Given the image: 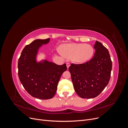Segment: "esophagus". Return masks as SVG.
<instances>
[{
    "mask_svg": "<svg viewBox=\"0 0 128 128\" xmlns=\"http://www.w3.org/2000/svg\"><path fill=\"white\" fill-rule=\"evenodd\" d=\"M66 65H67V68H68L69 67V66H70V63H69V62H67L66 63Z\"/></svg>",
    "mask_w": 128,
    "mask_h": 128,
    "instance_id": "obj_1",
    "label": "esophagus"
}]
</instances>
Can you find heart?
<instances>
[{
  "instance_id": "heart-1",
  "label": "heart",
  "mask_w": 128,
  "mask_h": 128,
  "mask_svg": "<svg viewBox=\"0 0 128 128\" xmlns=\"http://www.w3.org/2000/svg\"><path fill=\"white\" fill-rule=\"evenodd\" d=\"M60 52L77 63H83L90 60L94 54V48L86 44H67L62 45Z\"/></svg>"
}]
</instances>
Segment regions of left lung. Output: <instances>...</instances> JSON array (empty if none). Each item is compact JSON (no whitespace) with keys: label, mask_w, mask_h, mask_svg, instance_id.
I'll list each match as a JSON object with an SVG mask.
<instances>
[{"label":"left lung","mask_w":128,"mask_h":128,"mask_svg":"<svg viewBox=\"0 0 128 128\" xmlns=\"http://www.w3.org/2000/svg\"><path fill=\"white\" fill-rule=\"evenodd\" d=\"M94 56L84 64H72L69 68L74 88L82 98H95L107 86L110 78L112 62L108 50L96 42Z\"/></svg>","instance_id":"left-lung-1"}]
</instances>
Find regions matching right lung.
<instances>
[{
  "label": "right lung",
  "mask_w": 128,
  "mask_h": 128,
  "mask_svg": "<svg viewBox=\"0 0 128 128\" xmlns=\"http://www.w3.org/2000/svg\"><path fill=\"white\" fill-rule=\"evenodd\" d=\"M49 40V38L36 40L26 45L18 61V75L23 86L29 94L40 99L53 97L61 76L67 68L66 64L58 65L46 60L36 62L38 49Z\"/></svg>",
  "instance_id": "right-lung-1"
}]
</instances>
